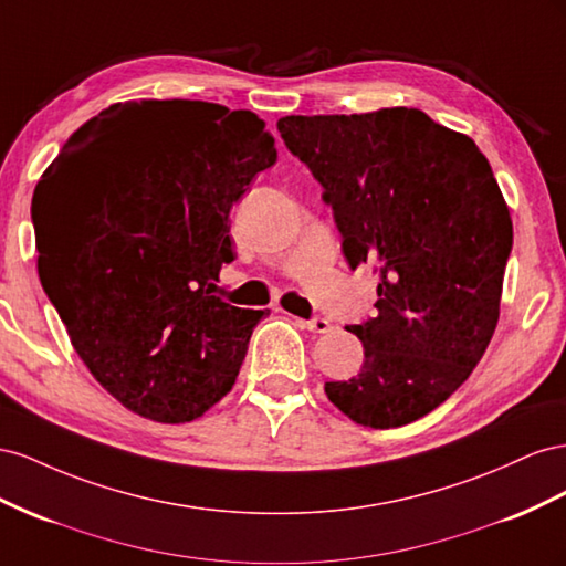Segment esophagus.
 Returning a JSON list of instances; mask_svg holds the SVG:
<instances>
[{
	"label": "esophagus",
	"mask_w": 566,
	"mask_h": 566,
	"mask_svg": "<svg viewBox=\"0 0 566 566\" xmlns=\"http://www.w3.org/2000/svg\"><path fill=\"white\" fill-rule=\"evenodd\" d=\"M305 327H308L315 334H327L332 329V322L327 317H313V319L305 322Z\"/></svg>",
	"instance_id": "34e87169"
}]
</instances>
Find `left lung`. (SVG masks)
Returning <instances> with one entry per match:
<instances>
[{"label":"left lung","instance_id":"8db88e82","mask_svg":"<svg viewBox=\"0 0 566 566\" xmlns=\"http://www.w3.org/2000/svg\"><path fill=\"white\" fill-rule=\"evenodd\" d=\"M277 130L322 185L350 270L377 272V315L348 332L360 373L325 394L394 429L453 396L497 325L512 220L486 156L419 108L286 116Z\"/></svg>","mask_w":566,"mask_h":566}]
</instances>
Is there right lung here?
Wrapping results in <instances>:
<instances>
[{"label": "right lung", "instance_id": "right-lung-1", "mask_svg": "<svg viewBox=\"0 0 566 566\" xmlns=\"http://www.w3.org/2000/svg\"><path fill=\"white\" fill-rule=\"evenodd\" d=\"M277 160L251 111L116 104L63 144L32 197L38 272L94 379L154 422L232 389L265 311L222 301L230 211Z\"/></svg>", "mask_w": 566, "mask_h": 566}]
</instances>
